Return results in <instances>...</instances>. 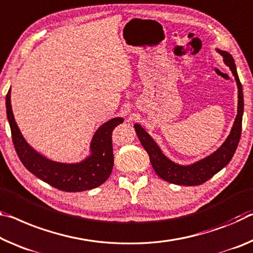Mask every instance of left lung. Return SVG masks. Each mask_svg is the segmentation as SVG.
Here are the masks:
<instances>
[{"label": "left lung", "mask_w": 253, "mask_h": 253, "mask_svg": "<svg viewBox=\"0 0 253 253\" xmlns=\"http://www.w3.org/2000/svg\"><path fill=\"white\" fill-rule=\"evenodd\" d=\"M216 51L223 56V62L231 70L235 79L236 86H238V115H236L230 134L217 150L194 163L179 164L172 161L163 153L159 144L139 124H134L136 134H137L143 147L148 153L152 167L156 174L170 183L179 184V186H199V184L206 182L224 167L227 166L231 159L233 158L240 137H241L244 107L242 85L240 83L233 57L225 50L216 48Z\"/></svg>", "instance_id": "left-lung-1"}]
</instances>
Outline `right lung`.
<instances>
[{
    "label": "right lung",
    "mask_w": 253,
    "mask_h": 253,
    "mask_svg": "<svg viewBox=\"0 0 253 253\" xmlns=\"http://www.w3.org/2000/svg\"><path fill=\"white\" fill-rule=\"evenodd\" d=\"M6 116L12 141L19 159L28 171L57 189L67 192L94 189L106 181L114 168L112 130L124 123L123 117H115L102 124L92 136L90 151L79 162H57L40 154L28 143L20 131L11 106V89L6 94Z\"/></svg>",
    "instance_id": "obj_1"
}]
</instances>
